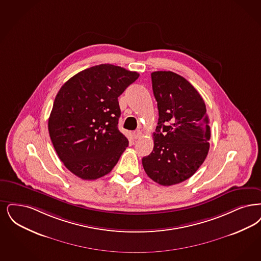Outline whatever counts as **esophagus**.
I'll return each mask as SVG.
<instances>
[{
	"label": "esophagus",
	"mask_w": 261,
	"mask_h": 261,
	"mask_svg": "<svg viewBox=\"0 0 261 261\" xmlns=\"http://www.w3.org/2000/svg\"><path fill=\"white\" fill-rule=\"evenodd\" d=\"M133 137H134V139H140L141 137H142V132L140 131V130H136L133 132Z\"/></svg>",
	"instance_id": "1"
}]
</instances>
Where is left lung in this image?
<instances>
[{
    "mask_svg": "<svg viewBox=\"0 0 261 261\" xmlns=\"http://www.w3.org/2000/svg\"><path fill=\"white\" fill-rule=\"evenodd\" d=\"M158 108L151 153L142 159L146 175L161 186H173L194 175L208 155L211 128L206 105L181 75L151 73Z\"/></svg>",
    "mask_w": 261,
    "mask_h": 261,
    "instance_id": "obj_1",
    "label": "left lung"
}]
</instances>
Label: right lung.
<instances>
[{"label": "right lung", "instance_id": "obj_1", "mask_svg": "<svg viewBox=\"0 0 261 261\" xmlns=\"http://www.w3.org/2000/svg\"><path fill=\"white\" fill-rule=\"evenodd\" d=\"M137 72L112 64L84 70L56 95L48 132L66 168L83 179L104 177L128 146L118 130V97L139 77Z\"/></svg>", "mask_w": 261, "mask_h": 261}]
</instances>
